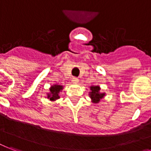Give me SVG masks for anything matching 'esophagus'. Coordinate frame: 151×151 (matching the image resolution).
Returning <instances> with one entry per match:
<instances>
[{"mask_svg": "<svg viewBox=\"0 0 151 151\" xmlns=\"http://www.w3.org/2000/svg\"><path fill=\"white\" fill-rule=\"evenodd\" d=\"M72 81H73V83H78V81H79V79H78V78H76V77H73V78H72Z\"/></svg>", "mask_w": 151, "mask_h": 151, "instance_id": "esophagus-1", "label": "esophagus"}]
</instances>
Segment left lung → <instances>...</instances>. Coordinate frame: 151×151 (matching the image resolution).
I'll use <instances>...</instances> for the list:
<instances>
[{
	"label": "left lung",
	"mask_w": 151,
	"mask_h": 151,
	"mask_svg": "<svg viewBox=\"0 0 151 151\" xmlns=\"http://www.w3.org/2000/svg\"><path fill=\"white\" fill-rule=\"evenodd\" d=\"M92 92H90V97L92 98L94 103H98L100 99L104 96V94L99 93V86H92L91 87Z\"/></svg>",
	"instance_id": "1"
}]
</instances>
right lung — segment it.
I'll use <instances>...</instances> for the list:
<instances>
[{"instance_id":"1","label":"right lung","mask_w":151,"mask_h":151,"mask_svg":"<svg viewBox=\"0 0 151 151\" xmlns=\"http://www.w3.org/2000/svg\"><path fill=\"white\" fill-rule=\"evenodd\" d=\"M62 86L58 85H55L54 86H52L50 88V94H48V98L51 99V100H55L59 98V91L62 89Z\"/></svg>"}]
</instances>
